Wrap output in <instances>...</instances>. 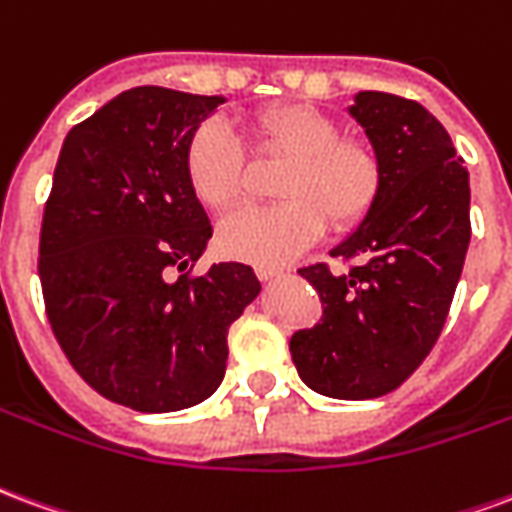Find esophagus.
<instances>
[{"label":"esophagus","instance_id":"34e87169","mask_svg":"<svg viewBox=\"0 0 512 512\" xmlns=\"http://www.w3.org/2000/svg\"><path fill=\"white\" fill-rule=\"evenodd\" d=\"M256 275H259V281H272V278H278V275H283V267H256Z\"/></svg>","mask_w":512,"mask_h":512}]
</instances>
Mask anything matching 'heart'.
<instances>
[{"mask_svg": "<svg viewBox=\"0 0 512 512\" xmlns=\"http://www.w3.org/2000/svg\"><path fill=\"white\" fill-rule=\"evenodd\" d=\"M261 141L289 149L297 160L281 182L283 204L229 215L218 226L223 256L261 267L294 259L322 237L324 223L354 229L374 210L382 188L379 160L346 141L341 125L313 106H278L256 122ZM193 193L212 210H231L245 193V147L226 122H210L188 147Z\"/></svg>", "mask_w": 512, "mask_h": 512, "instance_id": "obj_1", "label": "heart"}]
</instances>
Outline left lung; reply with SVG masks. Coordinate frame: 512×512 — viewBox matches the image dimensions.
<instances>
[{
  "label": "left lung",
  "mask_w": 512,
  "mask_h": 512,
  "mask_svg": "<svg viewBox=\"0 0 512 512\" xmlns=\"http://www.w3.org/2000/svg\"><path fill=\"white\" fill-rule=\"evenodd\" d=\"M346 111L374 149L382 188L330 251L360 264L300 270L324 316L292 335L289 352L313 393L365 401L406 382L445 327L472 237L469 171L442 122L414 100L357 92Z\"/></svg>",
  "instance_id": "left-lung-1"
}]
</instances>
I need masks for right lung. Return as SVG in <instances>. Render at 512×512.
I'll use <instances>...</instances> for the list:
<instances>
[{
  "label": "right lung",
  "mask_w": 512,
  "mask_h": 512,
  "mask_svg": "<svg viewBox=\"0 0 512 512\" xmlns=\"http://www.w3.org/2000/svg\"><path fill=\"white\" fill-rule=\"evenodd\" d=\"M220 103L133 87L70 130L59 152L40 231L48 322L81 379L136 412L210 398L231 322L261 292L240 261L169 281L212 237L185 158Z\"/></svg>",
  "instance_id": "1"
}]
</instances>
